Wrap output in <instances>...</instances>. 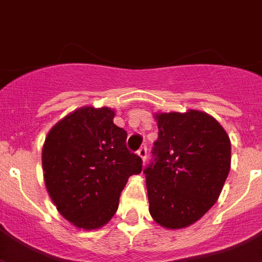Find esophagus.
Segmentation results:
<instances>
[{"mask_svg":"<svg viewBox=\"0 0 262 262\" xmlns=\"http://www.w3.org/2000/svg\"><path fill=\"white\" fill-rule=\"evenodd\" d=\"M137 155L141 157L142 161H146V155H148V149H146V146H141V148L138 149Z\"/></svg>","mask_w":262,"mask_h":262,"instance_id":"esophagus-1","label":"esophagus"}]
</instances>
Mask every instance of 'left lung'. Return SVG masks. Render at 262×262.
Returning <instances> with one entry per match:
<instances>
[{
    "label": "left lung",
    "instance_id": "left-lung-1",
    "mask_svg": "<svg viewBox=\"0 0 262 262\" xmlns=\"http://www.w3.org/2000/svg\"><path fill=\"white\" fill-rule=\"evenodd\" d=\"M158 138L144 169L149 212L158 225L182 229L214 205L230 170V140L205 112L156 113Z\"/></svg>",
    "mask_w": 262,
    "mask_h": 262
}]
</instances>
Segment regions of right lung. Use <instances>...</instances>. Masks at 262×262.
I'll use <instances>...</instances> for the list:
<instances>
[{
	"label": "right lung",
	"instance_id": "add662e5",
	"mask_svg": "<svg viewBox=\"0 0 262 262\" xmlns=\"http://www.w3.org/2000/svg\"><path fill=\"white\" fill-rule=\"evenodd\" d=\"M111 107L83 106L50 129L42 148L45 185L57 210L80 229H98L117 212L127 179L142 170Z\"/></svg>",
	"mask_w": 262,
	"mask_h": 262
}]
</instances>
